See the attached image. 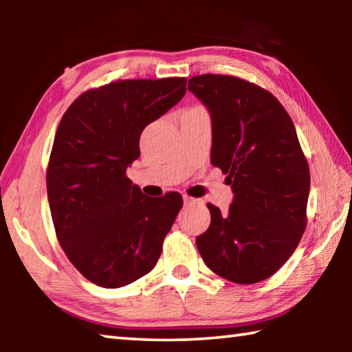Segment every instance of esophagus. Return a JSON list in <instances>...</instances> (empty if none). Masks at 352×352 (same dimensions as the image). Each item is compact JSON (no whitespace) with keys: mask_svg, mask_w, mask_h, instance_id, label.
<instances>
[{"mask_svg":"<svg viewBox=\"0 0 352 352\" xmlns=\"http://www.w3.org/2000/svg\"><path fill=\"white\" fill-rule=\"evenodd\" d=\"M183 201H184V205H192V204H195V199L189 197V195H183Z\"/></svg>","mask_w":352,"mask_h":352,"instance_id":"34e87169","label":"esophagus"}]
</instances>
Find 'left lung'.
Returning <instances> with one entry per match:
<instances>
[{
  "label": "left lung",
  "mask_w": 352,
  "mask_h": 352,
  "mask_svg": "<svg viewBox=\"0 0 352 352\" xmlns=\"http://www.w3.org/2000/svg\"><path fill=\"white\" fill-rule=\"evenodd\" d=\"M188 90L211 115V163L226 174V214L208 204L211 223L195 243L216 275L237 284L264 281L295 252L306 228L309 166L279 100L233 76L201 74Z\"/></svg>",
  "instance_id": "obj_1"
}]
</instances>
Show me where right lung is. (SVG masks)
Here are the masks:
<instances>
[{"instance_id":"right-lung-1","label":"right lung","mask_w":352,"mask_h":352,"mask_svg":"<svg viewBox=\"0 0 352 352\" xmlns=\"http://www.w3.org/2000/svg\"><path fill=\"white\" fill-rule=\"evenodd\" d=\"M186 93L184 77L118 80L80 94L58 124L46 188L57 239L77 270L105 289L157 265L183 199L147 197L126 170L140 136Z\"/></svg>"}]
</instances>
